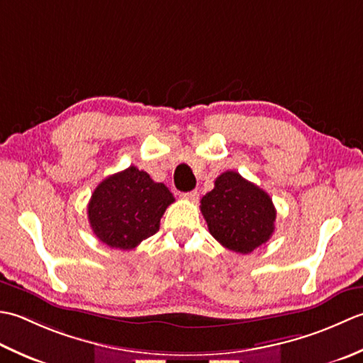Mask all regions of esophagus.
<instances>
[{
    "label": "esophagus",
    "mask_w": 363,
    "mask_h": 363,
    "mask_svg": "<svg viewBox=\"0 0 363 363\" xmlns=\"http://www.w3.org/2000/svg\"><path fill=\"white\" fill-rule=\"evenodd\" d=\"M182 197L183 199H188V201H197V197H199V192L197 191H189V192H183L182 194Z\"/></svg>",
    "instance_id": "obj_1"
}]
</instances>
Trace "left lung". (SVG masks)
I'll return each instance as SVG.
<instances>
[{
	"label": "left lung",
	"instance_id": "1",
	"mask_svg": "<svg viewBox=\"0 0 363 363\" xmlns=\"http://www.w3.org/2000/svg\"><path fill=\"white\" fill-rule=\"evenodd\" d=\"M214 240L240 254H250L274 233L276 208L268 192L235 172L220 174L201 201Z\"/></svg>",
	"mask_w": 363,
	"mask_h": 363
}]
</instances>
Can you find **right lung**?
<instances>
[{
  "instance_id": "1",
  "label": "right lung",
  "mask_w": 363,
  "mask_h": 363,
  "mask_svg": "<svg viewBox=\"0 0 363 363\" xmlns=\"http://www.w3.org/2000/svg\"><path fill=\"white\" fill-rule=\"evenodd\" d=\"M175 201L166 184L130 166L106 177L87 205L89 224L95 236L114 249H135L160 230V220Z\"/></svg>"
}]
</instances>
